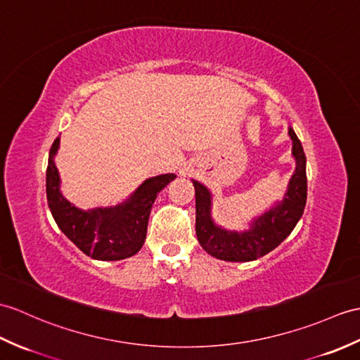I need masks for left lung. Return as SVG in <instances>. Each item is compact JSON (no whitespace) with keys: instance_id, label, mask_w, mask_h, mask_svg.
I'll return each instance as SVG.
<instances>
[{"instance_id":"1","label":"left lung","mask_w":360,"mask_h":360,"mask_svg":"<svg viewBox=\"0 0 360 360\" xmlns=\"http://www.w3.org/2000/svg\"><path fill=\"white\" fill-rule=\"evenodd\" d=\"M293 142L291 155L296 161L285 195L262 214L250 221L245 230H229L214 222L212 216L213 195L204 184L191 179L196 196V236L205 252L221 261L248 262L265 256L285 239L299 219L307 202V160L295 130L288 127Z\"/></svg>"}]
</instances>
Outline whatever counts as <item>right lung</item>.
I'll list each match as a JSON object with an SVG mask.
<instances>
[{"instance_id":"obj_1","label":"right lung","mask_w":360,"mask_h":360,"mask_svg":"<svg viewBox=\"0 0 360 360\" xmlns=\"http://www.w3.org/2000/svg\"><path fill=\"white\" fill-rule=\"evenodd\" d=\"M58 150L60 138L53 141L49 152L46 193L49 208L60 230L82 253L98 261H121L136 255L144 245L155 199L176 174L165 173L146 179L127 199L116 205L82 210L61 193V178L55 164Z\"/></svg>"}]
</instances>
